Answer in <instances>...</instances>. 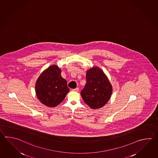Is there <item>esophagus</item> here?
Listing matches in <instances>:
<instances>
[{"label":"esophagus","instance_id":"1","mask_svg":"<svg viewBox=\"0 0 158 158\" xmlns=\"http://www.w3.org/2000/svg\"><path fill=\"white\" fill-rule=\"evenodd\" d=\"M72 90H73V91H74V92H78V90H79V88H76L73 89Z\"/></svg>","mask_w":158,"mask_h":158}]
</instances>
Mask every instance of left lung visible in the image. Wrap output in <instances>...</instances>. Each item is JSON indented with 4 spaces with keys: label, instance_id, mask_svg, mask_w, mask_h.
<instances>
[{
    "label": "left lung",
    "instance_id": "obj_1",
    "mask_svg": "<svg viewBox=\"0 0 158 158\" xmlns=\"http://www.w3.org/2000/svg\"><path fill=\"white\" fill-rule=\"evenodd\" d=\"M86 84L81 91L84 102L92 109H99L109 100L112 86L106 76L99 68L88 70L86 74Z\"/></svg>",
    "mask_w": 158,
    "mask_h": 158
}]
</instances>
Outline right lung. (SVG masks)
<instances>
[{"label":"right lung","mask_w":158,"mask_h":158,"mask_svg":"<svg viewBox=\"0 0 158 158\" xmlns=\"http://www.w3.org/2000/svg\"><path fill=\"white\" fill-rule=\"evenodd\" d=\"M61 73L57 66L52 65L43 71L36 81V96L47 106H57L70 90L67 81L62 77Z\"/></svg>","instance_id":"obj_1"}]
</instances>
